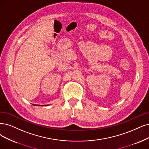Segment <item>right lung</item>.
Wrapping results in <instances>:
<instances>
[{
    "label": "right lung",
    "mask_w": 149,
    "mask_h": 149,
    "mask_svg": "<svg viewBox=\"0 0 149 149\" xmlns=\"http://www.w3.org/2000/svg\"><path fill=\"white\" fill-rule=\"evenodd\" d=\"M33 105H34V106H38V105H34V104H33Z\"/></svg>",
    "instance_id": "add662e5"
}]
</instances>
